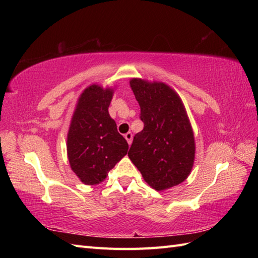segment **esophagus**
Returning a JSON list of instances; mask_svg holds the SVG:
<instances>
[{"label":"esophagus","mask_w":258,"mask_h":258,"mask_svg":"<svg viewBox=\"0 0 258 258\" xmlns=\"http://www.w3.org/2000/svg\"><path fill=\"white\" fill-rule=\"evenodd\" d=\"M124 138L126 139V141H127L128 145H131V143H132V140H133V134L131 133V132H128V133H126V134L124 135Z\"/></svg>","instance_id":"34e87169"}]
</instances>
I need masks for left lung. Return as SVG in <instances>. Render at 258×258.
<instances>
[{"label": "left lung", "mask_w": 258, "mask_h": 258, "mask_svg": "<svg viewBox=\"0 0 258 258\" xmlns=\"http://www.w3.org/2000/svg\"><path fill=\"white\" fill-rule=\"evenodd\" d=\"M141 107L144 128L135 134L130 160L156 190L187 178L195 158L193 130L177 93L162 82L130 81Z\"/></svg>", "instance_id": "1"}]
</instances>
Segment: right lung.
Instances as JSON below:
<instances>
[{
	"instance_id": "obj_1",
	"label": "right lung",
	"mask_w": 258,
	"mask_h": 258,
	"mask_svg": "<svg viewBox=\"0 0 258 258\" xmlns=\"http://www.w3.org/2000/svg\"><path fill=\"white\" fill-rule=\"evenodd\" d=\"M114 91L93 84L82 93L68 133V157L81 182L96 185L127 154L128 144L117 132L108 106Z\"/></svg>"
}]
</instances>
